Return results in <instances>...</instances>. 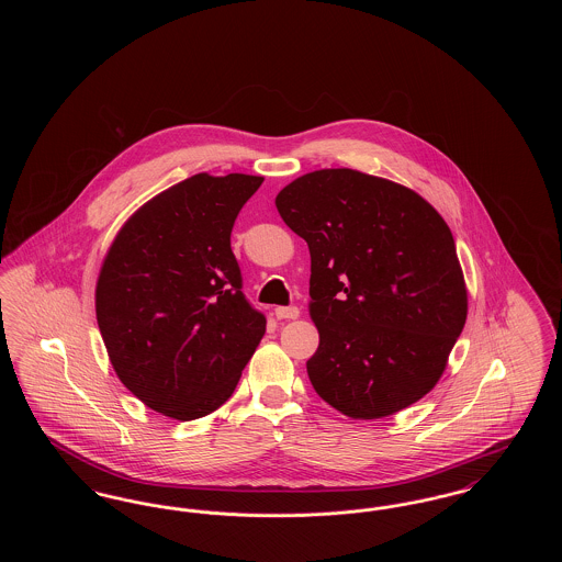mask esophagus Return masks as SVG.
<instances>
[{"label": "esophagus", "instance_id": "obj_1", "mask_svg": "<svg viewBox=\"0 0 562 562\" xmlns=\"http://www.w3.org/2000/svg\"><path fill=\"white\" fill-rule=\"evenodd\" d=\"M299 307H294V305H291V307H276V318L278 321H296L299 318Z\"/></svg>", "mask_w": 562, "mask_h": 562}]
</instances>
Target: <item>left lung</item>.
Segmentation results:
<instances>
[{"instance_id": "8db88e82", "label": "left lung", "mask_w": 562, "mask_h": 562, "mask_svg": "<svg viewBox=\"0 0 562 562\" xmlns=\"http://www.w3.org/2000/svg\"><path fill=\"white\" fill-rule=\"evenodd\" d=\"M310 246V316L321 344L307 374L351 419H383L434 390L468 318L449 225L413 189L322 168L276 195Z\"/></svg>"}]
</instances>
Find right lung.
<instances>
[{"mask_svg":"<svg viewBox=\"0 0 562 562\" xmlns=\"http://www.w3.org/2000/svg\"><path fill=\"white\" fill-rule=\"evenodd\" d=\"M263 177L193 175L120 227L97 280L109 362L145 406L179 422L227 401L266 335L241 294L232 227Z\"/></svg>","mask_w":562,"mask_h":562,"instance_id":"right-lung-1","label":"right lung"}]
</instances>
